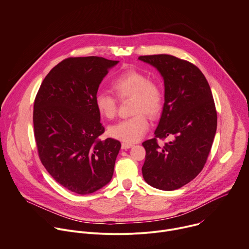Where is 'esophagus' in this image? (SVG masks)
Masks as SVG:
<instances>
[{"label":"esophagus","mask_w":249,"mask_h":249,"mask_svg":"<svg viewBox=\"0 0 249 249\" xmlns=\"http://www.w3.org/2000/svg\"><path fill=\"white\" fill-rule=\"evenodd\" d=\"M131 147H133V144L124 143V142L122 143V149H123V150H126V149H129V148H131Z\"/></svg>","instance_id":"esophagus-1"}]
</instances>
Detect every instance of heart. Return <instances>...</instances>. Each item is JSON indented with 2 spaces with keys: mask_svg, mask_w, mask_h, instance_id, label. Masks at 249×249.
<instances>
[{
  "mask_svg": "<svg viewBox=\"0 0 249 249\" xmlns=\"http://www.w3.org/2000/svg\"><path fill=\"white\" fill-rule=\"evenodd\" d=\"M112 89L120 101L132 99L131 114L134 116L110 126L109 133L125 143H135L148 130L147 115L157 118L160 114L164 102L163 90L149 76L132 68L124 70L114 80ZM94 104L98 113L106 119H114L118 113V100L106 92L97 93Z\"/></svg>",
  "mask_w": 249,
  "mask_h": 249,
  "instance_id": "1",
  "label": "heart"
}]
</instances>
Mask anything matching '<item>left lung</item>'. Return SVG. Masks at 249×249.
<instances>
[{
	"label": "left lung",
	"mask_w": 249,
	"mask_h": 249,
	"mask_svg": "<svg viewBox=\"0 0 249 249\" xmlns=\"http://www.w3.org/2000/svg\"><path fill=\"white\" fill-rule=\"evenodd\" d=\"M138 59L159 70L164 81V104L155 137L146 150L144 180L154 188L173 191L203 168L216 133L217 112L210 87L193 63L168 54ZM170 141L160 146L159 139Z\"/></svg>",
	"instance_id": "obj_1"
}]
</instances>
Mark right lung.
<instances>
[{"instance_id": "1", "label": "right lung", "mask_w": 249, "mask_h": 249, "mask_svg": "<svg viewBox=\"0 0 249 249\" xmlns=\"http://www.w3.org/2000/svg\"><path fill=\"white\" fill-rule=\"evenodd\" d=\"M118 62L98 56L66 58L47 75L35 98L39 158L57 183L79 195L101 189L114 173L121 143L99 138L105 129L94 99Z\"/></svg>"}]
</instances>
